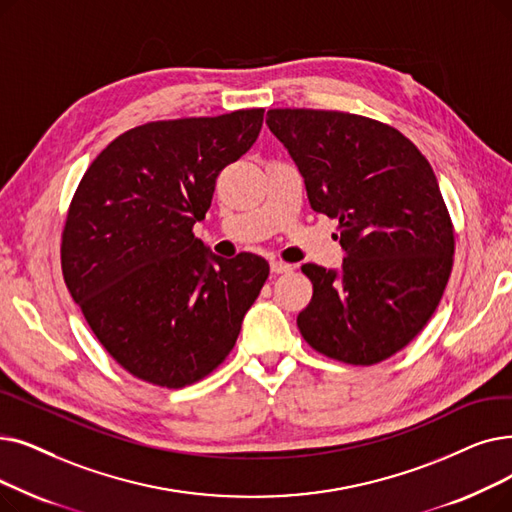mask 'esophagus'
I'll return each mask as SVG.
<instances>
[{
	"label": "esophagus",
	"instance_id": "34e87169",
	"mask_svg": "<svg viewBox=\"0 0 512 512\" xmlns=\"http://www.w3.org/2000/svg\"><path fill=\"white\" fill-rule=\"evenodd\" d=\"M270 270H272V274H286V272H293V265L284 263V261H272Z\"/></svg>",
	"mask_w": 512,
	"mask_h": 512
}]
</instances>
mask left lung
Listing matches in <instances>:
<instances>
[{
    "label": "left lung",
    "instance_id": "obj_1",
    "mask_svg": "<svg viewBox=\"0 0 512 512\" xmlns=\"http://www.w3.org/2000/svg\"><path fill=\"white\" fill-rule=\"evenodd\" d=\"M270 131L305 180L309 205L339 219L341 272L305 263L314 284L297 316L326 358L379 364L431 320L452 272L454 226L422 152L368 117L314 108L268 110Z\"/></svg>",
    "mask_w": 512,
    "mask_h": 512
}]
</instances>
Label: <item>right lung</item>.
<instances>
[{
	"instance_id": "1",
	"label": "right lung",
	"mask_w": 512,
	"mask_h": 512,
	"mask_svg": "<svg viewBox=\"0 0 512 512\" xmlns=\"http://www.w3.org/2000/svg\"><path fill=\"white\" fill-rule=\"evenodd\" d=\"M263 113L133 127L77 186L60 247L66 288L102 347L146 383L180 389L213 372L268 280L263 257H217L192 232Z\"/></svg>"
}]
</instances>
